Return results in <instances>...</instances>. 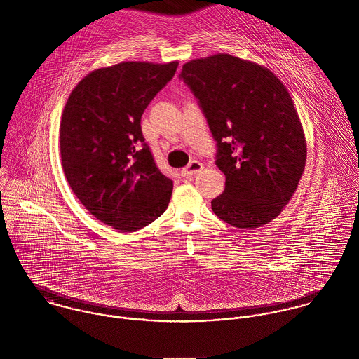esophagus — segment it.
I'll return each instance as SVG.
<instances>
[{"label":"esophagus","mask_w":359,"mask_h":359,"mask_svg":"<svg viewBox=\"0 0 359 359\" xmlns=\"http://www.w3.org/2000/svg\"><path fill=\"white\" fill-rule=\"evenodd\" d=\"M202 170H203V164L198 160H194L181 171V175L182 177H191V175H195V174L201 172Z\"/></svg>","instance_id":"1"}]
</instances>
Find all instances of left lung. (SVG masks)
<instances>
[{"mask_svg": "<svg viewBox=\"0 0 359 359\" xmlns=\"http://www.w3.org/2000/svg\"><path fill=\"white\" fill-rule=\"evenodd\" d=\"M181 79L203 109L225 175L224 194L211 201L214 214L243 229L271 222L294 195L307 161L287 88L265 66L229 53L187 62Z\"/></svg>", "mask_w": 359, "mask_h": 359, "instance_id": "1", "label": "left lung"}]
</instances>
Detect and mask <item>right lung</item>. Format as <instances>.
<instances>
[{"label":"right lung","mask_w":359,"mask_h":359,"mask_svg":"<svg viewBox=\"0 0 359 359\" xmlns=\"http://www.w3.org/2000/svg\"><path fill=\"white\" fill-rule=\"evenodd\" d=\"M178 62H120L81 79L70 93L59 126L65 177L97 219L135 232L170 202L172 181L163 175L144 144L141 116L172 79Z\"/></svg>","instance_id":"add662e5"}]
</instances>
